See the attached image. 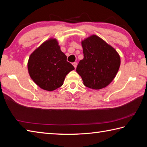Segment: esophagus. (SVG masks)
Here are the masks:
<instances>
[{
	"mask_svg": "<svg viewBox=\"0 0 147 147\" xmlns=\"http://www.w3.org/2000/svg\"><path fill=\"white\" fill-rule=\"evenodd\" d=\"M73 66L74 67L75 69H76V67H77V63H73Z\"/></svg>",
	"mask_w": 147,
	"mask_h": 147,
	"instance_id": "34e87169",
	"label": "esophagus"
}]
</instances>
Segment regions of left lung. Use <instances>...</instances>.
I'll use <instances>...</instances> for the list:
<instances>
[{
  "instance_id": "8db88e82",
  "label": "left lung",
  "mask_w": 147,
  "mask_h": 147,
  "mask_svg": "<svg viewBox=\"0 0 147 147\" xmlns=\"http://www.w3.org/2000/svg\"><path fill=\"white\" fill-rule=\"evenodd\" d=\"M84 58L76 68L84 86L93 90L107 87L120 66V56L114 47L93 34L81 40Z\"/></svg>"
}]
</instances>
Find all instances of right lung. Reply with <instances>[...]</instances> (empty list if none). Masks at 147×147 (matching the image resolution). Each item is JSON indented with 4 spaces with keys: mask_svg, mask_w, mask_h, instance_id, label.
<instances>
[{
    "mask_svg": "<svg viewBox=\"0 0 147 147\" xmlns=\"http://www.w3.org/2000/svg\"><path fill=\"white\" fill-rule=\"evenodd\" d=\"M66 59L57 40L51 37L30 55L27 62L29 76L41 89L55 90L62 86L66 75L74 69Z\"/></svg>",
    "mask_w": 147,
    "mask_h": 147,
    "instance_id": "obj_1",
    "label": "right lung"
}]
</instances>
